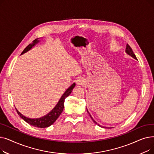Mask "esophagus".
<instances>
[{
	"instance_id": "obj_1",
	"label": "esophagus",
	"mask_w": 154,
	"mask_h": 154,
	"mask_svg": "<svg viewBox=\"0 0 154 154\" xmlns=\"http://www.w3.org/2000/svg\"><path fill=\"white\" fill-rule=\"evenodd\" d=\"M77 84L78 85H84L85 84V80L83 78L80 77L77 80Z\"/></svg>"
}]
</instances>
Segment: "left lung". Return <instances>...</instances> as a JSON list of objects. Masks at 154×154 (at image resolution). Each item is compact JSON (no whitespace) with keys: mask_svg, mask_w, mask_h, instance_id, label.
I'll return each mask as SVG.
<instances>
[{"mask_svg":"<svg viewBox=\"0 0 154 154\" xmlns=\"http://www.w3.org/2000/svg\"><path fill=\"white\" fill-rule=\"evenodd\" d=\"M125 52H126V54H128V55H130V56H131L132 58H134V59H136L137 60V57H136V56L135 55V54H134V52H133V51H132V49L131 48V47L128 45V44H127V45H126V48H125ZM87 112H88V114H89V116H90V117H91V119H92V120H93V122L95 124H97L99 126H100V127H102V126H100L99 124H97V122H95V121L94 120V119L92 117V116H91V115L90 114V113H89V112L88 111V110H87ZM105 127V128H111V127Z\"/></svg>","mask_w":154,"mask_h":154,"instance_id":"left-lung-1","label":"left lung"}]
</instances>
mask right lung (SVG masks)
Instances as JSON below:
<instances>
[{
  "mask_svg": "<svg viewBox=\"0 0 154 154\" xmlns=\"http://www.w3.org/2000/svg\"><path fill=\"white\" fill-rule=\"evenodd\" d=\"M39 42H40V40H38V38L35 39L34 41L32 42V44H30L29 45H28L26 47V48L22 52L21 55L30 51L32 47H34ZM75 86V83H74L73 84H72L67 88V89L65 91L64 94L62 95L60 100H59L58 103H57L56 106L54 107V108L51 112H48L47 114H46L45 116H44L43 117H41L40 118H37V119L28 118L26 116H23L17 109L15 108V109H16V110H17V112L19 114V116L24 121H26V122H27L30 125L34 126V127H38V128L48 127L51 126L52 124H53L55 122V120L58 119V117L61 114V113L63 111V107H64L65 99H66L67 97H68L71 94L72 90L74 89Z\"/></svg>",
  "mask_w": 154,
  "mask_h": 154,
  "instance_id": "obj_1",
  "label": "right lung"
}]
</instances>
